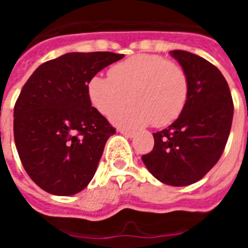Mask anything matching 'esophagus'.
I'll use <instances>...</instances> for the list:
<instances>
[{"mask_svg":"<svg viewBox=\"0 0 248 248\" xmlns=\"http://www.w3.org/2000/svg\"><path fill=\"white\" fill-rule=\"evenodd\" d=\"M119 133L120 134H123V135H125L126 138H133L134 137V131H129V130H123V129H120L119 130Z\"/></svg>","mask_w":248,"mask_h":248,"instance_id":"1","label":"esophagus"}]
</instances>
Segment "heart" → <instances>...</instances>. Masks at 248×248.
Wrapping results in <instances>:
<instances>
[{
  "label": "heart",
  "instance_id": "heart-1",
  "mask_svg": "<svg viewBox=\"0 0 248 248\" xmlns=\"http://www.w3.org/2000/svg\"><path fill=\"white\" fill-rule=\"evenodd\" d=\"M109 78L95 76L88 83L92 105L104 117L115 114L120 126L153 124L166 126L179 118L189 97V79L184 68L157 54H135L114 64Z\"/></svg>",
  "mask_w": 248,
  "mask_h": 248
}]
</instances>
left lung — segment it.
Returning a JSON list of instances; mask_svg holds the SVG:
<instances>
[{
    "instance_id": "left-lung-1",
    "label": "left lung",
    "mask_w": 248,
    "mask_h": 248,
    "mask_svg": "<svg viewBox=\"0 0 248 248\" xmlns=\"http://www.w3.org/2000/svg\"><path fill=\"white\" fill-rule=\"evenodd\" d=\"M189 79V97L171 125L154 135V148L141 160L157 180L186 186L217 163L229 139L233 102L229 84L214 64L186 50H171Z\"/></svg>"
}]
</instances>
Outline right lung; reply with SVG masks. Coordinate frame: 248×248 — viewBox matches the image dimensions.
I'll use <instances>...</instances> for the list:
<instances>
[{
  "instance_id": "add662e5",
  "label": "right lung",
  "mask_w": 248,
  "mask_h": 248,
  "mask_svg": "<svg viewBox=\"0 0 248 248\" xmlns=\"http://www.w3.org/2000/svg\"><path fill=\"white\" fill-rule=\"evenodd\" d=\"M111 52L67 53L39 65L13 110V134L28 176L45 191L71 196L87 187L115 129L88 97L98 72L122 59Z\"/></svg>"
}]
</instances>
